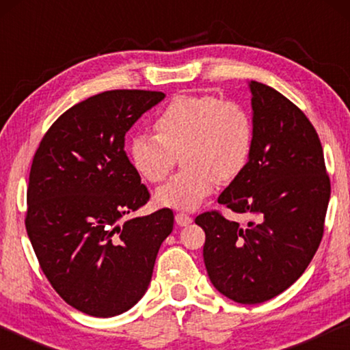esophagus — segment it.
Returning <instances> with one entry per match:
<instances>
[{
  "mask_svg": "<svg viewBox=\"0 0 350 350\" xmlns=\"http://www.w3.org/2000/svg\"><path fill=\"white\" fill-rule=\"evenodd\" d=\"M176 222H177V225H180V227H187V225L193 222V217L185 215V213H177Z\"/></svg>",
  "mask_w": 350,
  "mask_h": 350,
  "instance_id": "34e87169",
  "label": "esophagus"
}]
</instances>
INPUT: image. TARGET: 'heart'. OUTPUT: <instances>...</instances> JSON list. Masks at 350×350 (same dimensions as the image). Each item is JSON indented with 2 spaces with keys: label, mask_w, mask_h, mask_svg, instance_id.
Returning <instances> with one entry per match:
<instances>
[{
  "label": "heart",
  "mask_w": 350,
  "mask_h": 350,
  "mask_svg": "<svg viewBox=\"0 0 350 350\" xmlns=\"http://www.w3.org/2000/svg\"><path fill=\"white\" fill-rule=\"evenodd\" d=\"M157 135L135 134L129 142L134 170L148 182L163 180L182 152L187 170L157 188L156 202L194 210L219 179H232L245 167L253 146V123L244 106L215 96H179L154 122Z\"/></svg>",
  "instance_id": "1"
}]
</instances>
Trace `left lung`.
<instances>
[{"label":"left lung","mask_w":350,"mask_h":350,"mask_svg":"<svg viewBox=\"0 0 350 350\" xmlns=\"http://www.w3.org/2000/svg\"><path fill=\"white\" fill-rule=\"evenodd\" d=\"M252 94L250 157L217 202L247 213L245 227L216 211L196 217L204 262L219 293L239 304L275 298L304 273L323 238L330 199L324 154L304 112L273 88Z\"/></svg>","instance_id":"left-lung-1"}]
</instances>
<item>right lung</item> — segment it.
<instances>
[{
    "mask_svg": "<svg viewBox=\"0 0 350 350\" xmlns=\"http://www.w3.org/2000/svg\"><path fill=\"white\" fill-rule=\"evenodd\" d=\"M165 98L154 91H106L72 106L35 152L26 230L41 270L69 306L109 318L150 286L170 208L125 219L150 193L129 162L125 135Z\"/></svg>",
    "mask_w": 350,
    "mask_h": 350,
    "instance_id": "add662e5",
    "label": "right lung"
}]
</instances>
